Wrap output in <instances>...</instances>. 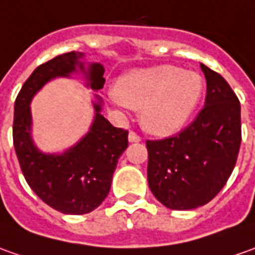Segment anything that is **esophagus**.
I'll use <instances>...</instances> for the list:
<instances>
[{
  "label": "esophagus",
  "instance_id": "esophagus-1",
  "mask_svg": "<svg viewBox=\"0 0 255 255\" xmlns=\"http://www.w3.org/2000/svg\"><path fill=\"white\" fill-rule=\"evenodd\" d=\"M128 141L129 142H141V136L135 134L134 131H129V134H128Z\"/></svg>",
  "mask_w": 255,
  "mask_h": 255
}]
</instances>
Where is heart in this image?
<instances>
[{
	"mask_svg": "<svg viewBox=\"0 0 255 255\" xmlns=\"http://www.w3.org/2000/svg\"><path fill=\"white\" fill-rule=\"evenodd\" d=\"M204 88L198 72L163 64L128 72L107 95L114 105L139 110L142 127L148 132L169 136L191 119Z\"/></svg>",
	"mask_w": 255,
	"mask_h": 255,
	"instance_id": "obj_1",
	"label": "heart"
}]
</instances>
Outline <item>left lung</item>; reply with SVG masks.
Masks as SVG:
<instances>
[{"mask_svg": "<svg viewBox=\"0 0 255 255\" xmlns=\"http://www.w3.org/2000/svg\"><path fill=\"white\" fill-rule=\"evenodd\" d=\"M200 65L207 98L197 119L176 136L146 141L148 184L169 209L208 204L226 184L240 149V102L218 72Z\"/></svg>", "mask_w": 255, "mask_h": 255, "instance_id": "left-lung-1", "label": "left lung"}]
</instances>
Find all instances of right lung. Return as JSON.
Wrapping results in <instances>:
<instances>
[{"label":"right lung","instance_id":"obj_1","mask_svg":"<svg viewBox=\"0 0 255 255\" xmlns=\"http://www.w3.org/2000/svg\"><path fill=\"white\" fill-rule=\"evenodd\" d=\"M74 74H81L93 92L105 85V67L88 62L79 51L57 55L33 71L15 100L13 146L27 184L41 201L61 214L84 215L96 209L110 191L117 162L128 146V131L106 120L103 100L93 93V121L77 143L54 153L37 148L32 132L33 98L50 81Z\"/></svg>","mask_w":255,"mask_h":255}]
</instances>
